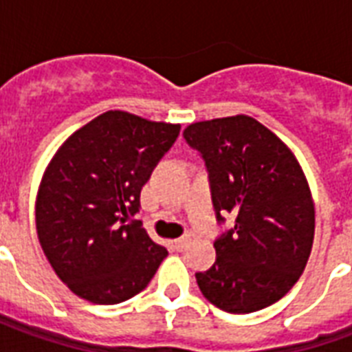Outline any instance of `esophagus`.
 <instances>
[{
  "label": "esophagus",
  "instance_id": "34e87169",
  "mask_svg": "<svg viewBox=\"0 0 352 352\" xmlns=\"http://www.w3.org/2000/svg\"><path fill=\"white\" fill-rule=\"evenodd\" d=\"M190 241H192V235H182V237H179V239L173 241V245H175L177 250H184Z\"/></svg>",
  "mask_w": 352,
  "mask_h": 352
}]
</instances>
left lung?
Listing matches in <instances>:
<instances>
[{"mask_svg":"<svg viewBox=\"0 0 352 352\" xmlns=\"http://www.w3.org/2000/svg\"><path fill=\"white\" fill-rule=\"evenodd\" d=\"M184 138L204 159L217 221L235 217L215 239L212 268L195 274L199 289L221 311H261L294 287L311 256L305 173L283 140L246 115L190 124Z\"/></svg>","mask_w":352,"mask_h":352,"instance_id":"8db88e82","label":"left lung"}]
</instances>
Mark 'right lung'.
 Segmentation results:
<instances>
[{"instance_id":"add662e5","label":"right lung","mask_w":352,"mask_h":352,"mask_svg":"<svg viewBox=\"0 0 352 352\" xmlns=\"http://www.w3.org/2000/svg\"><path fill=\"white\" fill-rule=\"evenodd\" d=\"M179 131V124L106 111L74 131L47 166L36 197V232L52 270L82 300H129L168 256L131 217Z\"/></svg>"}]
</instances>
